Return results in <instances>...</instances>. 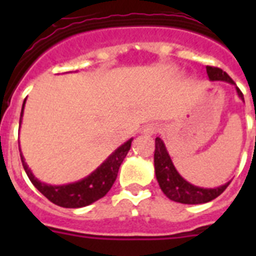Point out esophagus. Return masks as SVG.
I'll list each match as a JSON object with an SVG mask.
<instances>
[{
  "mask_svg": "<svg viewBox=\"0 0 256 256\" xmlns=\"http://www.w3.org/2000/svg\"><path fill=\"white\" fill-rule=\"evenodd\" d=\"M158 132H160V126L156 124H148L142 130L144 136H152V134H156Z\"/></svg>",
  "mask_w": 256,
  "mask_h": 256,
  "instance_id": "esophagus-1",
  "label": "esophagus"
}]
</instances>
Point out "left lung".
I'll return each mask as SVG.
<instances>
[{"instance_id": "left-lung-1", "label": "left lung", "mask_w": 256, "mask_h": 256, "mask_svg": "<svg viewBox=\"0 0 256 256\" xmlns=\"http://www.w3.org/2000/svg\"><path fill=\"white\" fill-rule=\"evenodd\" d=\"M206 70L210 81H223L228 82L231 85H235V82L231 80L230 76L226 72H223L222 69L207 66ZM235 88H236L239 98L244 102L242 92L236 86H235ZM154 168H156V180L160 183V190L164 191V194L171 200L184 203V204H200V203L210 202L222 194L223 191L227 188V186L230 184V182H227L222 186L214 187V188H204V187L194 186L190 182H187L186 179L182 178V175L179 174L172 164V160H171L168 150H166V146L160 138H156Z\"/></svg>"}]
</instances>
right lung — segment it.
Returning <instances> with one entry per match:
<instances>
[{
  "mask_svg": "<svg viewBox=\"0 0 256 256\" xmlns=\"http://www.w3.org/2000/svg\"><path fill=\"white\" fill-rule=\"evenodd\" d=\"M25 102L26 100H24V104H22L20 124H21L22 116H24ZM132 138H130L128 142L120 144V148L114 150L108 156V160H104L100 166H98L90 175L78 180V182L68 183V184H62V186H52V184L38 180L33 175L29 166L26 164L21 152L22 166L25 168L30 182L33 183L34 187L41 194L45 195L50 202H53L57 206L66 207V208H80V207L92 204V202H96L108 194V190L112 188V186L116 182L120 164L124 162V156H128V150L132 148Z\"/></svg>",
  "mask_w": 256,
  "mask_h": 256,
  "instance_id": "obj_1",
  "label": "right lung"
}]
</instances>
